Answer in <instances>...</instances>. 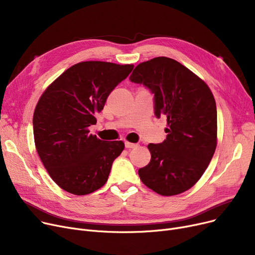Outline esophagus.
<instances>
[{"instance_id": "esophagus-1", "label": "esophagus", "mask_w": 255, "mask_h": 255, "mask_svg": "<svg viewBox=\"0 0 255 255\" xmlns=\"http://www.w3.org/2000/svg\"><path fill=\"white\" fill-rule=\"evenodd\" d=\"M136 145H137L136 143L129 142V141H125V146H126V148H128V149H133V148H135Z\"/></svg>"}]
</instances>
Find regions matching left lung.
<instances>
[{
    "label": "left lung",
    "instance_id": "left-lung-1",
    "mask_svg": "<svg viewBox=\"0 0 255 255\" xmlns=\"http://www.w3.org/2000/svg\"><path fill=\"white\" fill-rule=\"evenodd\" d=\"M130 80L154 94L155 115L167 121L166 139L150 143V163L138 169L141 182L171 196L202 178L217 146V110L202 78L176 60L158 57L138 64Z\"/></svg>",
    "mask_w": 255,
    "mask_h": 255
}]
</instances>
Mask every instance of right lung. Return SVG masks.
<instances>
[{
	"label": "right lung",
	"instance_id": "1",
	"mask_svg": "<svg viewBox=\"0 0 255 255\" xmlns=\"http://www.w3.org/2000/svg\"><path fill=\"white\" fill-rule=\"evenodd\" d=\"M134 65L80 62L46 88L33 116L37 153L59 187L86 195L109 179L114 160L123 152L122 140L105 141L90 134L112 91Z\"/></svg>",
	"mask_w": 255,
	"mask_h": 255
}]
</instances>
